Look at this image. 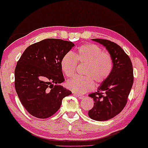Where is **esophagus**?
I'll use <instances>...</instances> for the list:
<instances>
[{
	"instance_id": "1",
	"label": "esophagus",
	"mask_w": 148,
	"mask_h": 148,
	"mask_svg": "<svg viewBox=\"0 0 148 148\" xmlns=\"http://www.w3.org/2000/svg\"><path fill=\"white\" fill-rule=\"evenodd\" d=\"M74 95H75V96H76L77 97H78L79 99H84V95H78V94H75V93H74Z\"/></svg>"
}]
</instances>
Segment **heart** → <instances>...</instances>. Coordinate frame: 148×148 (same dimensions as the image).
<instances>
[{
  "instance_id": "b5f03b06",
  "label": "heart",
  "mask_w": 148,
  "mask_h": 148,
  "mask_svg": "<svg viewBox=\"0 0 148 148\" xmlns=\"http://www.w3.org/2000/svg\"><path fill=\"white\" fill-rule=\"evenodd\" d=\"M85 64L83 74L66 82V87L78 94H84L95 88V82L100 85L106 81L112 73L114 62L109 53L95 44L87 43L80 46L75 53H67L61 60L60 66L66 77H72L77 64Z\"/></svg>"
}]
</instances>
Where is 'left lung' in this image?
Segmentation results:
<instances>
[{"instance_id":"8db88e82","label":"left lung","mask_w":148,"mask_h":148,"mask_svg":"<svg viewBox=\"0 0 148 148\" xmlns=\"http://www.w3.org/2000/svg\"><path fill=\"white\" fill-rule=\"evenodd\" d=\"M92 40L105 46L112 56L114 66L112 73L97 92L89 95L95 103L88 116L97 121L108 120L120 114L126 106L133 84V64L129 56L118 44L107 39Z\"/></svg>"}]
</instances>
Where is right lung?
<instances>
[{
  "label": "right lung",
  "mask_w": 148,
  "mask_h": 148,
  "mask_svg": "<svg viewBox=\"0 0 148 148\" xmlns=\"http://www.w3.org/2000/svg\"><path fill=\"white\" fill-rule=\"evenodd\" d=\"M74 45L71 41L46 39L28 46L21 56L15 69V88L32 116L49 118L60 109L62 99L72 93L58 84L64 81L61 60Z\"/></svg>",
  "instance_id": "add662e5"
}]
</instances>
